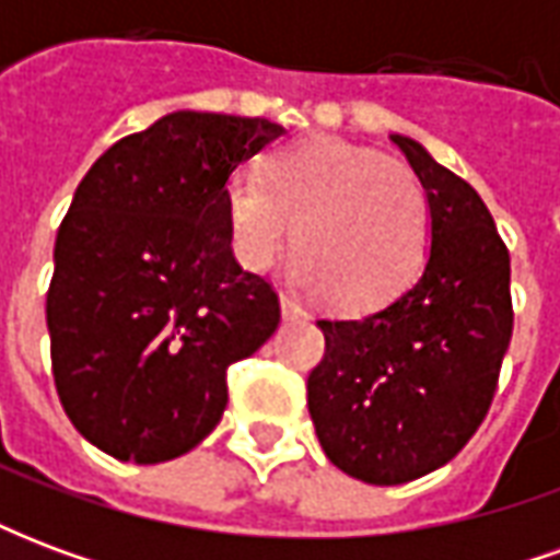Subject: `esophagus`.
I'll list each match as a JSON object with an SVG mask.
<instances>
[{"mask_svg": "<svg viewBox=\"0 0 560 560\" xmlns=\"http://www.w3.org/2000/svg\"><path fill=\"white\" fill-rule=\"evenodd\" d=\"M279 305H281V317H284V320H303V317H308V312L293 300L291 293H279Z\"/></svg>", "mask_w": 560, "mask_h": 560, "instance_id": "esophagus-1", "label": "esophagus"}]
</instances>
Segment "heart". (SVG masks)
Returning a JSON list of instances; mask_svg holds the SVG:
<instances>
[{
	"instance_id": "obj_1",
	"label": "heart",
	"mask_w": 560,
	"mask_h": 560,
	"mask_svg": "<svg viewBox=\"0 0 560 560\" xmlns=\"http://www.w3.org/2000/svg\"><path fill=\"white\" fill-rule=\"evenodd\" d=\"M236 260L267 272L293 243V279L336 312H372L399 296L422 267L429 200L405 161L339 138L279 149L257 176L224 185Z\"/></svg>"
}]
</instances>
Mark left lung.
<instances>
[{"mask_svg": "<svg viewBox=\"0 0 560 560\" xmlns=\"http://www.w3.org/2000/svg\"><path fill=\"white\" fill-rule=\"evenodd\" d=\"M429 200L420 279L357 320H317L327 341L308 413L327 458L372 486L432 474L480 429L513 336L510 255L492 212L422 143L393 135Z\"/></svg>", "mask_w": 560, "mask_h": 560, "instance_id": "1", "label": "left lung"}]
</instances>
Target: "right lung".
<instances>
[{"label": "right lung", "instance_id": "right-lung-1", "mask_svg": "<svg viewBox=\"0 0 560 560\" xmlns=\"http://www.w3.org/2000/svg\"><path fill=\"white\" fill-rule=\"evenodd\" d=\"M269 119L176 110L95 161L59 224L47 329L59 401L135 465L188 453L228 408V365L279 327L231 248L224 185L279 140Z\"/></svg>", "mask_w": 560, "mask_h": 560}]
</instances>
